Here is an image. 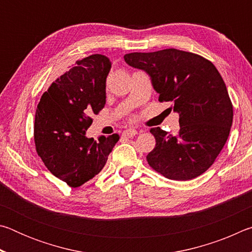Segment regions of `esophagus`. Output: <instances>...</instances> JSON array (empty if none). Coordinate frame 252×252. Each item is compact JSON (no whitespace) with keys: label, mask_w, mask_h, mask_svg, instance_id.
I'll use <instances>...</instances> for the list:
<instances>
[{"label":"esophagus","mask_w":252,"mask_h":252,"mask_svg":"<svg viewBox=\"0 0 252 252\" xmlns=\"http://www.w3.org/2000/svg\"><path fill=\"white\" fill-rule=\"evenodd\" d=\"M135 134H138V131L135 129H127L123 131L122 135L125 136V138H132V136H134Z\"/></svg>","instance_id":"obj_1"}]
</instances>
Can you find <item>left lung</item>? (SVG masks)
Listing matches in <instances>:
<instances>
[{
	"label": "left lung",
	"instance_id": "obj_1",
	"mask_svg": "<svg viewBox=\"0 0 252 252\" xmlns=\"http://www.w3.org/2000/svg\"><path fill=\"white\" fill-rule=\"evenodd\" d=\"M126 64L147 72L159 101L179 114L176 135L151 129L156 147L147 156L156 171L171 180L197 178L211 167L227 142L232 104L219 71L207 59L177 49L125 55Z\"/></svg>",
	"mask_w": 252,
	"mask_h": 252
}]
</instances>
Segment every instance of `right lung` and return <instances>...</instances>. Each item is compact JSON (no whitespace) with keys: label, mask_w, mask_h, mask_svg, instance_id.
Wrapping results in <instances>:
<instances>
[{"label":"right lung","mask_w":252,"mask_h":252,"mask_svg":"<svg viewBox=\"0 0 252 252\" xmlns=\"http://www.w3.org/2000/svg\"><path fill=\"white\" fill-rule=\"evenodd\" d=\"M111 61L92 54L76 61L49 88L37 104L34 122L36 152L50 172L71 188L99 173L119 135L87 136L91 114L105 105V82Z\"/></svg>","instance_id":"add662e5"}]
</instances>
